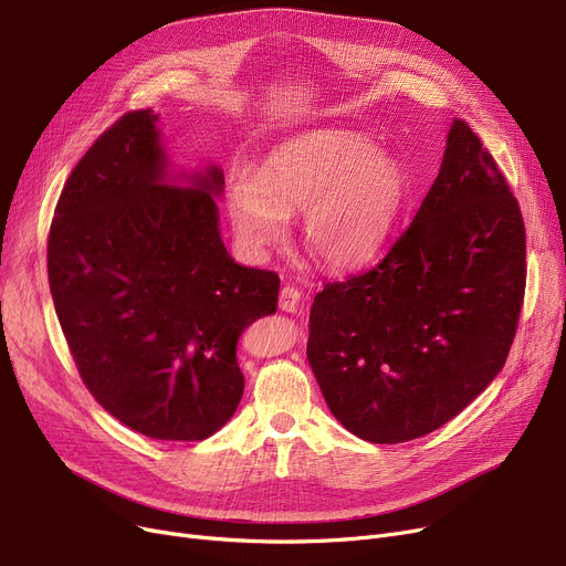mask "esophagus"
Segmentation results:
<instances>
[{
	"instance_id": "obj_1",
	"label": "esophagus",
	"mask_w": 566,
	"mask_h": 566,
	"mask_svg": "<svg viewBox=\"0 0 566 566\" xmlns=\"http://www.w3.org/2000/svg\"><path fill=\"white\" fill-rule=\"evenodd\" d=\"M301 307V289L296 286H282L280 291V310L284 312H298Z\"/></svg>"
}]
</instances>
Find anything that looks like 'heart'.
<instances>
[{"label":"heart","instance_id":"heart-1","mask_svg":"<svg viewBox=\"0 0 566 566\" xmlns=\"http://www.w3.org/2000/svg\"><path fill=\"white\" fill-rule=\"evenodd\" d=\"M405 201L400 164L365 136L310 132L270 150L259 174L227 180V210L240 250L265 259L301 214L305 250L324 265L354 268L386 242Z\"/></svg>","mask_w":566,"mask_h":566}]
</instances>
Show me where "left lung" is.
<instances>
[{
	"mask_svg": "<svg viewBox=\"0 0 566 566\" xmlns=\"http://www.w3.org/2000/svg\"><path fill=\"white\" fill-rule=\"evenodd\" d=\"M525 250L502 170L453 119L413 222L375 268L312 303L307 358L335 419L373 444H402L458 416L504 367Z\"/></svg>",
	"mask_w": 566,
	"mask_h": 566,
	"instance_id": "obj_1",
	"label": "left lung"
}]
</instances>
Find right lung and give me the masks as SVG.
I'll return each mask as SVG.
<instances>
[{
    "mask_svg": "<svg viewBox=\"0 0 566 566\" xmlns=\"http://www.w3.org/2000/svg\"><path fill=\"white\" fill-rule=\"evenodd\" d=\"M217 166L166 182L157 115L132 111L64 182L48 282L83 384L127 428L201 441L242 398L240 333L277 312L273 270L238 265L219 238Z\"/></svg>",
    "mask_w": 566,
    "mask_h": 566,
    "instance_id": "1",
    "label": "right lung"
}]
</instances>
